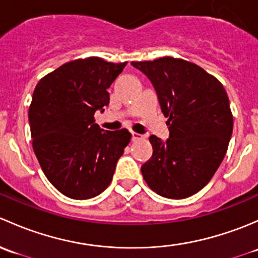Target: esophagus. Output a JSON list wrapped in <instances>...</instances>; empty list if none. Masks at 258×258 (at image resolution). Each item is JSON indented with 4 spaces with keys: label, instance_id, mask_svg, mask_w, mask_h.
I'll list each match as a JSON object with an SVG mask.
<instances>
[{
    "label": "esophagus",
    "instance_id": "obj_1",
    "mask_svg": "<svg viewBox=\"0 0 258 258\" xmlns=\"http://www.w3.org/2000/svg\"><path fill=\"white\" fill-rule=\"evenodd\" d=\"M132 139H133V142H135V140L144 139V135H142V134H138V133H134V132H132Z\"/></svg>",
    "mask_w": 258,
    "mask_h": 258
}]
</instances>
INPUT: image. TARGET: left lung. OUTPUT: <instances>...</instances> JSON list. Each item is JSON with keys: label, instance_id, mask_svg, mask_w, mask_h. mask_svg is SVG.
<instances>
[{"label": "left lung", "instance_id": "8db88e82", "mask_svg": "<svg viewBox=\"0 0 258 258\" xmlns=\"http://www.w3.org/2000/svg\"><path fill=\"white\" fill-rule=\"evenodd\" d=\"M150 79L169 125V139L149 138L153 155L142 165L148 186L185 199L209 184L226 154L233 128L227 93L217 78L180 58L132 62Z\"/></svg>", "mask_w": 258, "mask_h": 258}]
</instances>
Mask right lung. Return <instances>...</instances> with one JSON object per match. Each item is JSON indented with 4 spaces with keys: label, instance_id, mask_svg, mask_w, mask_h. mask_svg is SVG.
Returning <instances> with one entry per match:
<instances>
[{
    "label": "right lung",
    "instance_id": "right-lung-1",
    "mask_svg": "<svg viewBox=\"0 0 258 258\" xmlns=\"http://www.w3.org/2000/svg\"><path fill=\"white\" fill-rule=\"evenodd\" d=\"M125 66L99 57L76 59L34 88L28 111L32 147L47 179L67 198L102 194L132 139L126 129L104 132L94 123V113L108 107V88Z\"/></svg>",
    "mask_w": 258,
    "mask_h": 258
}]
</instances>
